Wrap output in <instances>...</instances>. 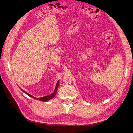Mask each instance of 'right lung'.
<instances>
[{
    "instance_id": "right-lung-1",
    "label": "right lung",
    "mask_w": 133,
    "mask_h": 133,
    "mask_svg": "<svg viewBox=\"0 0 133 133\" xmlns=\"http://www.w3.org/2000/svg\"><path fill=\"white\" fill-rule=\"evenodd\" d=\"M58 84H59V81L57 82V85H56V88H55V91L53 92V94H51L50 95H49L48 96H44V97H42V98H36L35 97H34V96H33L32 95H31L30 94L27 93L26 92H25V91H24L23 89H21L24 92H25V94H26L28 95H29V96H30V97L31 98H33L37 100H40V101H42V102H47L48 101V100H49L50 99H51L52 98H54V96L56 95V93H57V89H58Z\"/></svg>"
}]
</instances>
